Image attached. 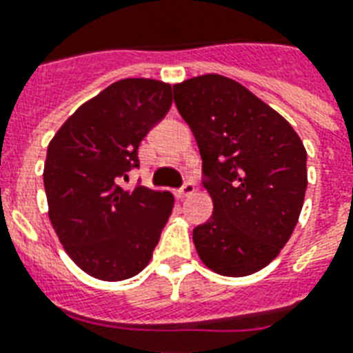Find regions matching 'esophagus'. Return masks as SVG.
Returning a JSON list of instances; mask_svg holds the SVG:
<instances>
[{
	"label": "esophagus",
	"instance_id": "esophagus-1",
	"mask_svg": "<svg viewBox=\"0 0 353 353\" xmlns=\"http://www.w3.org/2000/svg\"><path fill=\"white\" fill-rule=\"evenodd\" d=\"M194 190H196V187H194L192 181H187L185 185H183L181 188H179V198H187V196H190V194H194Z\"/></svg>",
	"mask_w": 353,
	"mask_h": 353
}]
</instances>
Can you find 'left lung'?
I'll use <instances>...</instances> for the list:
<instances>
[{"mask_svg":"<svg viewBox=\"0 0 353 353\" xmlns=\"http://www.w3.org/2000/svg\"><path fill=\"white\" fill-rule=\"evenodd\" d=\"M174 102L203 159L214 210L192 232L201 262L247 276L279 256L301 216L306 148L290 122L221 74L174 84Z\"/></svg>","mask_w":353,"mask_h":353,"instance_id":"1","label":"left lung"}]
</instances>
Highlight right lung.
<instances>
[{"label": "right lung", "instance_id": "1", "mask_svg": "<svg viewBox=\"0 0 353 353\" xmlns=\"http://www.w3.org/2000/svg\"><path fill=\"white\" fill-rule=\"evenodd\" d=\"M172 106V85L124 79L84 102L47 148L49 220L69 258L93 279L119 282L152 260L174 196L121 177L139 166V144Z\"/></svg>", "mask_w": 353, "mask_h": 353}]
</instances>
